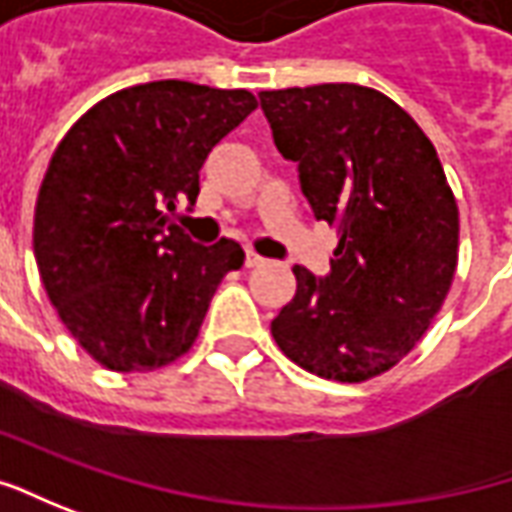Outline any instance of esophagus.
Returning <instances> with one entry per match:
<instances>
[{
    "instance_id": "obj_1",
    "label": "esophagus",
    "mask_w": 512,
    "mask_h": 512,
    "mask_svg": "<svg viewBox=\"0 0 512 512\" xmlns=\"http://www.w3.org/2000/svg\"><path fill=\"white\" fill-rule=\"evenodd\" d=\"M263 263H266V257H260L257 252H246V269H257Z\"/></svg>"
}]
</instances>
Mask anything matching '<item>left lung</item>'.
Segmentation results:
<instances>
[{
    "mask_svg": "<svg viewBox=\"0 0 512 512\" xmlns=\"http://www.w3.org/2000/svg\"><path fill=\"white\" fill-rule=\"evenodd\" d=\"M260 107L314 218L340 235L326 277L294 266L297 294L272 320L274 343L323 379L385 374L453 283L459 209L445 169L414 118L371 87L263 90Z\"/></svg>",
    "mask_w": 512,
    "mask_h": 512,
    "instance_id": "obj_1",
    "label": "left lung"
}]
</instances>
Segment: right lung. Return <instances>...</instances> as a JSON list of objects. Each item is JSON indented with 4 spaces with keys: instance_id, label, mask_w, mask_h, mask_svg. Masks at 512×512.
Returning <instances> with one entry per match:
<instances>
[{
    "instance_id": "1",
    "label": "right lung",
    "mask_w": 512,
    "mask_h": 512,
    "mask_svg": "<svg viewBox=\"0 0 512 512\" xmlns=\"http://www.w3.org/2000/svg\"><path fill=\"white\" fill-rule=\"evenodd\" d=\"M257 107L249 90L150 81L90 107L56 147L36 201L33 255L67 331L110 371L186 354L240 243L201 246L192 209L212 147Z\"/></svg>"
}]
</instances>
